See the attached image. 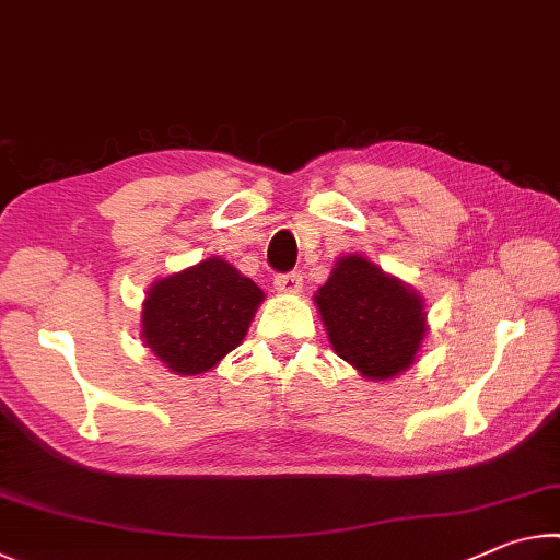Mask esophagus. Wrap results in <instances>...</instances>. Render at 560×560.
Returning <instances> with one entry per match:
<instances>
[{
	"instance_id": "obj_1",
	"label": "esophagus",
	"mask_w": 560,
	"mask_h": 560,
	"mask_svg": "<svg viewBox=\"0 0 560 560\" xmlns=\"http://www.w3.org/2000/svg\"><path fill=\"white\" fill-rule=\"evenodd\" d=\"M303 287V277L296 271H289V273H279L277 279H273V289L279 293H299Z\"/></svg>"
}]
</instances>
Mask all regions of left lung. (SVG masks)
Segmentation results:
<instances>
[{
	"label": "left lung",
	"instance_id": "left-lung-1",
	"mask_svg": "<svg viewBox=\"0 0 560 560\" xmlns=\"http://www.w3.org/2000/svg\"><path fill=\"white\" fill-rule=\"evenodd\" d=\"M314 303L330 346L368 381L405 373L428 334L420 293L360 254L336 261Z\"/></svg>",
	"mask_w": 560,
	"mask_h": 560
}]
</instances>
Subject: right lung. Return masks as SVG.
<instances>
[{
  "label": "right lung",
  "instance_id": "add662e5",
  "mask_svg": "<svg viewBox=\"0 0 560 560\" xmlns=\"http://www.w3.org/2000/svg\"><path fill=\"white\" fill-rule=\"evenodd\" d=\"M264 291L230 261L210 257L155 281L140 338L177 375H200L242 343Z\"/></svg>",
  "mask_w": 560,
  "mask_h": 560
}]
</instances>
